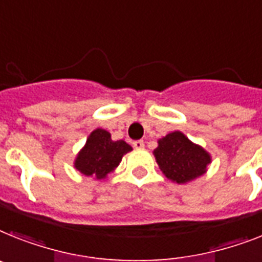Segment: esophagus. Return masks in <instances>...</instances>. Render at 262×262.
Returning <instances> with one entry per match:
<instances>
[{
  "label": "esophagus",
  "instance_id": "esophagus-1",
  "mask_svg": "<svg viewBox=\"0 0 262 262\" xmlns=\"http://www.w3.org/2000/svg\"><path fill=\"white\" fill-rule=\"evenodd\" d=\"M133 146L135 147V148H143L144 142L143 140H135V142L133 143Z\"/></svg>",
  "mask_w": 262,
  "mask_h": 262
}]
</instances>
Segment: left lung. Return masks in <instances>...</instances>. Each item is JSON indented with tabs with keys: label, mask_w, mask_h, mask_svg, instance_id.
<instances>
[{
	"label": "left lung",
	"mask_w": 262,
	"mask_h": 262,
	"mask_svg": "<svg viewBox=\"0 0 262 262\" xmlns=\"http://www.w3.org/2000/svg\"><path fill=\"white\" fill-rule=\"evenodd\" d=\"M154 155L166 178L177 183L191 182L204 175L211 162L210 154L204 147L193 143L181 131L170 133L158 140Z\"/></svg>",
	"instance_id": "obj_1"
}]
</instances>
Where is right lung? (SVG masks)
<instances>
[{"instance_id":"right-lung-1","label":"right lung","mask_w":262,"mask_h":262,"mask_svg":"<svg viewBox=\"0 0 262 262\" xmlns=\"http://www.w3.org/2000/svg\"><path fill=\"white\" fill-rule=\"evenodd\" d=\"M133 150L124 140L111 139V134L96 128L90 134L85 146L75 159V167L83 175L94 179H104L119 166L123 155Z\"/></svg>"}]
</instances>
